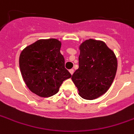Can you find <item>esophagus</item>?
I'll return each mask as SVG.
<instances>
[{
  "label": "esophagus",
  "instance_id": "esophagus-1",
  "mask_svg": "<svg viewBox=\"0 0 134 134\" xmlns=\"http://www.w3.org/2000/svg\"><path fill=\"white\" fill-rule=\"evenodd\" d=\"M70 74L71 75H72L73 74V72H74V70L73 69H71V70H70Z\"/></svg>",
  "mask_w": 134,
  "mask_h": 134
}]
</instances>
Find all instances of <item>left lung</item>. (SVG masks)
Wrapping results in <instances>:
<instances>
[{
    "instance_id": "obj_1",
    "label": "left lung",
    "mask_w": 134,
    "mask_h": 134,
    "mask_svg": "<svg viewBox=\"0 0 134 134\" xmlns=\"http://www.w3.org/2000/svg\"><path fill=\"white\" fill-rule=\"evenodd\" d=\"M79 50V67L72 81L81 98L94 100L111 86L117 72V57L104 42L93 39L83 42Z\"/></svg>"
}]
</instances>
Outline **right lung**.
I'll use <instances>...</instances> for the list:
<instances>
[{
  "label": "right lung",
  "mask_w": 134,
  "mask_h": 134,
  "mask_svg": "<svg viewBox=\"0 0 134 134\" xmlns=\"http://www.w3.org/2000/svg\"><path fill=\"white\" fill-rule=\"evenodd\" d=\"M61 46L62 42L56 39L39 40L20 53L19 64L23 81L40 97L55 94L64 81L71 77L64 67Z\"/></svg>",
  "instance_id": "obj_1"
}]
</instances>
